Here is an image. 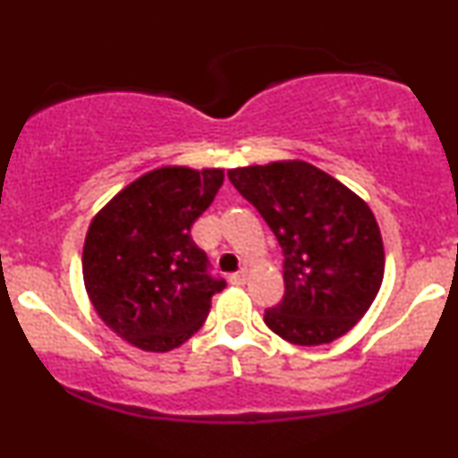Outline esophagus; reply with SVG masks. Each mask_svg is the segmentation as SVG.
<instances>
[{
	"label": "esophagus",
	"instance_id": "esophagus-1",
	"mask_svg": "<svg viewBox=\"0 0 458 458\" xmlns=\"http://www.w3.org/2000/svg\"><path fill=\"white\" fill-rule=\"evenodd\" d=\"M230 282L236 284V286H243V284L247 282V271L243 269V271L234 273V276H230Z\"/></svg>",
	"mask_w": 458,
	"mask_h": 458
}]
</instances>
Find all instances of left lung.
<instances>
[{
	"label": "left lung",
	"mask_w": 458,
	"mask_h": 458,
	"mask_svg": "<svg viewBox=\"0 0 458 458\" xmlns=\"http://www.w3.org/2000/svg\"><path fill=\"white\" fill-rule=\"evenodd\" d=\"M230 182L262 215L284 254V297L265 312L291 344L334 343L375 301L386 269L370 207L306 161L234 167Z\"/></svg>",
	"instance_id": "1"
}]
</instances>
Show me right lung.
Returning <instances> with one entry per match:
<instances>
[{"label":"right lung","instance_id":"obj_1","mask_svg":"<svg viewBox=\"0 0 458 458\" xmlns=\"http://www.w3.org/2000/svg\"><path fill=\"white\" fill-rule=\"evenodd\" d=\"M224 170L165 165L146 172L94 215L83 284L94 310L129 344L165 353L191 338L224 291L191 225L211 207Z\"/></svg>","mask_w":458,"mask_h":458}]
</instances>
